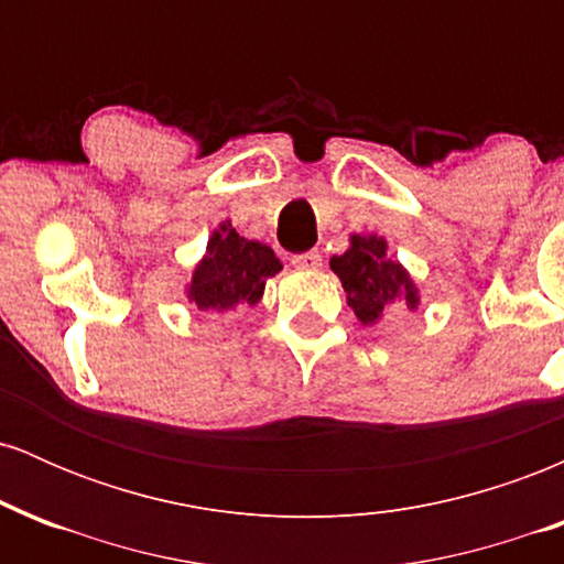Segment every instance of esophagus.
Returning <instances> with one entry per match:
<instances>
[{
	"instance_id": "esophagus-1",
	"label": "esophagus",
	"mask_w": 564,
	"mask_h": 564,
	"mask_svg": "<svg viewBox=\"0 0 564 564\" xmlns=\"http://www.w3.org/2000/svg\"><path fill=\"white\" fill-rule=\"evenodd\" d=\"M323 262V257L318 251H302V254H294L291 257V264H294L296 270H318Z\"/></svg>"
}]
</instances>
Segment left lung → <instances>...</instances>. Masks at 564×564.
Returning <instances> with one entry per match:
<instances>
[{
    "label": "left lung",
    "instance_id": "1",
    "mask_svg": "<svg viewBox=\"0 0 564 564\" xmlns=\"http://www.w3.org/2000/svg\"><path fill=\"white\" fill-rule=\"evenodd\" d=\"M332 270L347 291L349 307L360 323H377L392 302L403 300L416 307L419 296L403 264L387 254L384 238L352 236L341 257H332Z\"/></svg>",
    "mask_w": 564,
    "mask_h": 564
}]
</instances>
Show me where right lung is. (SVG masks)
I'll list each match as a JSON object with an SVG mask.
<instances>
[{"instance_id": "right-lung-1", "label": "right lung", "mask_w": 564, "mask_h": 564, "mask_svg": "<svg viewBox=\"0 0 564 564\" xmlns=\"http://www.w3.org/2000/svg\"><path fill=\"white\" fill-rule=\"evenodd\" d=\"M281 270V260L270 246L238 236L230 223L219 225L206 243V257L198 262L187 286V300L198 310H225L262 300L264 281Z\"/></svg>"}]
</instances>
